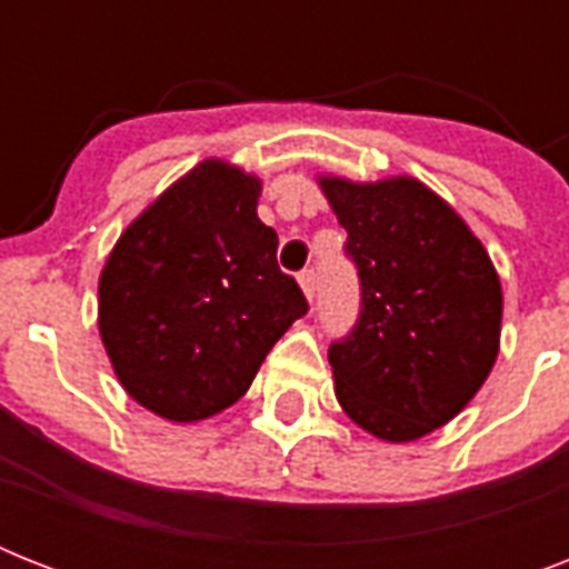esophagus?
Listing matches in <instances>:
<instances>
[{"label": "esophagus", "instance_id": "esophagus-1", "mask_svg": "<svg viewBox=\"0 0 569 569\" xmlns=\"http://www.w3.org/2000/svg\"><path fill=\"white\" fill-rule=\"evenodd\" d=\"M298 283H301L303 295L312 301V298H316V271H312V268H303L301 274H298Z\"/></svg>", "mask_w": 569, "mask_h": 569}]
</instances>
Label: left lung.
I'll return each instance as SVG.
<instances>
[{
	"mask_svg": "<svg viewBox=\"0 0 569 569\" xmlns=\"http://www.w3.org/2000/svg\"><path fill=\"white\" fill-rule=\"evenodd\" d=\"M321 189L360 277V316L328 351L339 405L380 440H419L458 416L493 369L502 328L496 268L422 182L325 177Z\"/></svg>",
	"mask_w": 569,
	"mask_h": 569,
	"instance_id": "8db88e82",
	"label": "left lung"
}]
</instances>
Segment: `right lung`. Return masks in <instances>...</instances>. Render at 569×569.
Listing matches in <instances>:
<instances>
[{"label": "right lung", "instance_id": "right-lung-1", "mask_svg": "<svg viewBox=\"0 0 569 569\" xmlns=\"http://www.w3.org/2000/svg\"><path fill=\"white\" fill-rule=\"evenodd\" d=\"M259 180L197 164L129 223L100 274V337L138 405L197 422L248 392L259 366L310 310L257 218Z\"/></svg>", "mask_w": 569, "mask_h": 569}]
</instances>
